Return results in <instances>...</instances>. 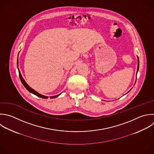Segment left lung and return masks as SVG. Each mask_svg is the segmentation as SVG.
I'll use <instances>...</instances> for the list:
<instances>
[{"mask_svg": "<svg viewBox=\"0 0 154 154\" xmlns=\"http://www.w3.org/2000/svg\"><path fill=\"white\" fill-rule=\"evenodd\" d=\"M137 58H138V66H137V72H138V69H139V58H138V57H137ZM129 90V91H130ZM128 91V92H129Z\"/></svg>", "mask_w": 154, "mask_h": 154, "instance_id": "1", "label": "left lung"}]
</instances>
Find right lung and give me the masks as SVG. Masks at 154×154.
<instances>
[{"label":"right lung","mask_w":154,"mask_h":154,"mask_svg":"<svg viewBox=\"0 0 154 154\" xmlns=\"http://www.w3.org/2000/svg\"><path fill=\"white\" fill-rule=\"evenodd\" d=\"M17 66H18V59H17ZM18 70H19V76H20V80H21V81H22V83L23 84V85H24V87L30 92V93H32V94H35V95H36V96H37L38 97H41V98H43V99H48V96H43V95H42V94H40V93H37L36 91H35L34 90H33L32 88H31L27 84H26V82H25V81L24 80V79L23 78V77H22V75H21V73H20V72L19 71V68H18ZM60 94H58V95H57V96H51V97H51V99H53V98H55V97H57V96H58Z\"/></svg>","instance_id":"add662e5"}]
</instances>
